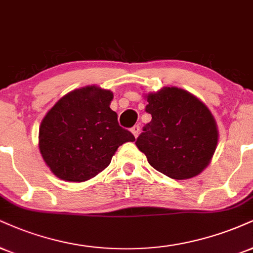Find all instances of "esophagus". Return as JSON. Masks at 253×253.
Listing matches in <instances>:
<instances>
[{"label":"esophagus","mask_w":253,"mask_h":253,"mask_svg":"<svg viewBox=\"0 0 253 253\" xmlns=\"http://www.w3.org/2000/svg\"><path fill=\"white\" fill-rule=\"evenodd\" d=\"M132 133H133V135L135 136V138H138V135L140 133V126H139V125H134V126L132 127Z\"/></svg>","instance_id":"34e87169"}]
</instances>
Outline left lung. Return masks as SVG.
I'll return each instance as SVG.
<instances>
[{"label":"left lung","mask_w":253,"mask_h":253,"mask_svg":"<svg viewBox=\"0 0 253 253\" xmlns=\"http://www.w3.org/2000/svg\"><path fill=\"white\" fill-rule=\"evenodd\" d=\"M151 123L135 145L150 165L172 179L192 178L209 165L218 142L211 112L186 90L166 87L147 95Z\"/></svg>","instance_id":"obj_1"}]
</instances>
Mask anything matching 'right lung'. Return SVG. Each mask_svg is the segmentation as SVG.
<instances>
[{"instance_id":"add662e5","label":"right lung","mask_w":253,"mask_h":253,"mask_svg":"<svg viewBox=\"0 0 253 253\" xmlns=\"http://www.w3.org/2000/svg\"><path fill=\"white\" fill-rule=\"evenodd\" d=\"M113 94L95 86L73 90L48 112L40 127V152L66 181H86L111 164L119 146L135 138L109 108Z\"/></svg>"}]
</instances>
